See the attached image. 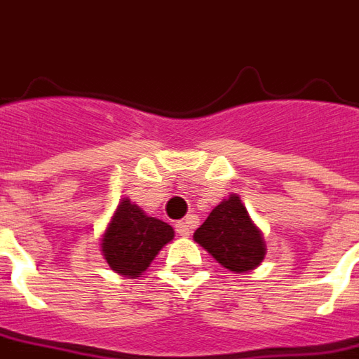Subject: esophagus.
Listing matches in <instances>:
<instances>
[{
    "label": "esophagus",
    "instance_id": "obj_1",
    "mask_svg": "<svg viewBox=\"0 0 359 359\" xmlns=\"http://www.w3.org/2000/svg\"><path fill=\"white\" fill-rule=\"evenodd\" d=\"M175 229H177V233H179L180 237H188L190 231H192V219H190V217L180 219V222L175 223Z\"/></svg>",
    "mask_w": 359,
    "mask_h": 359
}]
</instances>
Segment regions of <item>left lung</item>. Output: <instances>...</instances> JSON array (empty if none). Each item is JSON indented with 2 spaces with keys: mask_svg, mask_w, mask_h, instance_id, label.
Here are the masks:
<instances>
[{
  "mask_svg": "<svg viewBox=\"0 0 359 359\" xmlns=\"http://www.w3.org/2000/svg\"><path fill=\"white\" fill-rule=\"evenodd\" d=\"M194 241L231 272H249L266 255L262 233L250 222L247 208L235 194L215 205L196 229Z\"/></svg>",
  "mask_w": 359,
  "mask_h": 359,
  "instance_id": "8db88e82",
  "label": "left lung"
}]
</instances>
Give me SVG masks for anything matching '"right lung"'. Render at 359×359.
I'll return each instance as SVG.
<instances>
[{
    "label": "right lung",
    "instance_id": "obj_1",
    "mask_svg": "<svg viewBox=\"0 0 359 359\" xmlns=\"http://www.w3.org/2000/svg\"><path fill=\"white\" fill-rule=\"evenodd\" d=\"M172 237L171 225L147 217L142 208L126 198L118 204L102 237V255L114 272L136 278Z\"/></svg>",
    "mask_w": 359,
    "mask_h": 359
}]
</instances>
